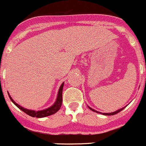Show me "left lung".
Instances as JSON below:
<instances>
[{
	"label": "left lung",
	"instance_id": "8db88e82",
	"mask_svg": "<svg viewBox=\"0 0 146 146\" xmlns=\"http://www.w3.org/2000/svg\"><path fill=\"white\" fill-rule=\"evenodd\" d=\"M89 109H91V110H92V111H96V113H99V112H98V111H96L94 110V109H92V108H90V107H89ZM124 108H125V107L122 108V109H119V110L116 111H114V112H113V113H104L103 114H104V115H106V116H111V115H115V114H116V113H119V112H120V111H121L123 110V109H124Z\"/></svg>",
	"mask_w": 146,
	"mask_h": 146
}]
</instances>
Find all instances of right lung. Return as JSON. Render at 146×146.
I'll return each mask as SVG.
<instances>
[{"mask_svg": "<svg viewBox=\"0 0 146 146\" xmlns=\"http://www.w3.org/2000/svg\"><path fill=\"white\" fill-rule=\"evenodd\" d=\"M63 86H64V83L62 84V85L60 86V89H59L58 92V95H57V100H56L55 103H54V105L51 106V107L48 108L47 109H44V110L42 111H35L33 110H28L27 109H25V108L22 107L20 105H18V104L15 103L13 100L12 99V98L11 97V96L8 94V96H9L10 99L12 101L13 103L18 108H19L21 110H22L23 111H24L25 113H27L29 116H32V117H36V118H42L45 117V116H50V115H52L54 113H55L56 112L58 111L60 109L62 106V89H63Z\"/></svg>", "mask_w": 146, "mask_h": 146, "instance_id": "right-lung-1", "label": "right lung"}]
</instances>
